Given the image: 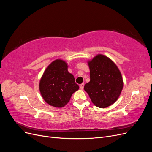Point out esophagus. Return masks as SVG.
I'll use <instances>...</instances> for the list:
<instances>
[{"label": "esophagus", "instance_id": "esophagus-1", "mask_svg": "<svg viewBox=\"0 0 152 152\" xmlns=\"http://www.w3.org/2000/svg\"><path fill=\"white\" fill-rule=\"evenodd\" d=\"M84 83H82V84H81L80 85V89H84Z\"/></svg>", "mask_w": 152, "mask_h": 152}]
</instances>
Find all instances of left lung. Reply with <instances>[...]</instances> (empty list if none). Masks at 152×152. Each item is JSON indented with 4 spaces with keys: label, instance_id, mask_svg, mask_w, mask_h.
Instances as JSON below:
<instances>
[{
    "label": "left lung",
    "instance_id": "left-lung-1",
    "mask_svg": "<svg viewBox=\"0 0 152 152\" xmlns=\"http://www.w3.org/2000/svg\"><path fill=\"white\" fill-rule=\"evenodd\" d=\"M88 65L90 82L84 86V90L96 107H108L116 102L122 90L121 73L115 64L104 55H97Z\"/></svg>",
    "mask_w": 152,
    "mask_h": 152
}]
</instances>
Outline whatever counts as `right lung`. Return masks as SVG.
<instances>
[{
  "label": "right lung",
  "mask_w": 152,
  "mask_h": 152,
  "mask_svg": "<svg viewBox=\"0 0 152 152\" xmlns=\"http://www.w3.org/2000/svg\"><path fill=\"white\" fill-rule=\"evenodd\" d=\"M79 88L74 77L68 72L66 63L61 59L50 64L39 83L40 94L45 102L58 108L66 105Z\"/></svg>",
  "instance_id": "right-lung-1"
}]
</instances>
